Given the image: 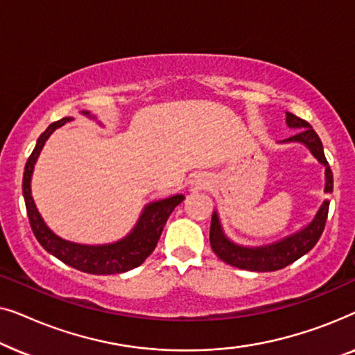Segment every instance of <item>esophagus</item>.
Masks as SVG:
<instances>
[{"instance_id": "obj_1", "label": "esophagus", "mask_w": 355, "mask_h": 355, "mask_svg": "<svg viewBox=\"0 0 355 355\" xmlns=\"http://www.w3.org/2000/svg\"><path fill=\"white\" fill-rule=\"evenodd\" d=\"M197 184H198V186H205V182H202V179H198Z\"/></svg>"}]
</instances>
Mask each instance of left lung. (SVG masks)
<instances>
[{
  "label": "left lung",
  "instance_id": "obj_1",
  "mask_svg": "<svg viewBox=\"0 0 355 355\" xmlns=\"http://www.w3.org/2000/svg\"><path fill=\"white\" fill-rule=\"evenodd\" d=\"M286 123H288L289 128L300 130L293 137L286 139L284 142H302L307 145L313 157L318 158V162L323 163L324 168H327V171H324V174H327L324 192H333V173L323 153V145L318 134L315 132L307 121L297 118L293 113L286 114ZM328 210L329 202L324 200L315 220L305 230L295 232V234L286 237L284 241L276 242L273 245L260 247V249H245V247H239L227 241L223 234L216 213H213L210 225L211 249L218 255V259L241 270L260 271L261 273V271H276L286 268V266L294 263L295 260L313 249L320 237H322L324 225H327Z\"/></svg>",
  "mask_w": 355,
  "mask_h": 355
}]
</instances>
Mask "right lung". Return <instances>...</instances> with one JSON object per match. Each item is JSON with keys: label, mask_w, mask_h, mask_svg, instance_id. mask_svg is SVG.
<instances>
[{"label": "right lung", "mask_w": 355, "mask_h": 355, "mask_svg": "<svg viewBox=\"0 0 355 355\" xmlns=\"http://www.w3.org/2000/svg\"><path fill=\"white\" fill-rule=\"evenodd\" d=\"M69 119L71 118H62L48 125L45 132L38 137L35 148H33V152L31 153V157H28L26 163L22 178V193L24 200H26L31 227L43 249L55 255L56 259L64 261L66 265L72 266V268L92 275L124 273V271L132 270L140 263H144L145 259L155 250L169 215L184 200V197L174 196L166 198V200L150 203L144 210L142 216H140L135 230L125 239L116 242V244L94 247L72 244V242L60 239V237L48 230L42 220V216L38 215L35 203H33L31 196V176L33 171V164L37 162V157L40 153L45 140L50 137L53 130L56 128H61Z\"/></svg>", "instance_id": "right-lung-1"}]
</instances>
